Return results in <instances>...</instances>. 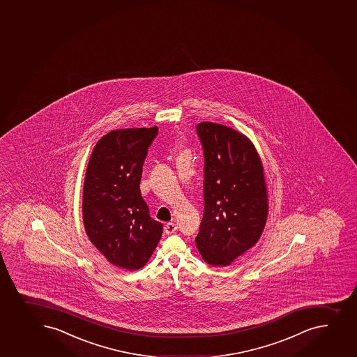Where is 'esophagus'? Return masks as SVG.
<instances>
[{
  "label": "esophagus",
  "mask_w": 357,
  "mask_h": 357,
  "mask_svg": "<svg viewBox=\"0 0 357 357\" xmlns=\"http://www.w3.org/2000/svg\"><path fill=\"white\" fill-rule=\"evenodd\" d=\"M176 229H178V227H176V223L173 222L166 223L165 227H164V231L167 235L174 233V231H176Z\"/></svg>",
  "instance_id": "1"
}]
</instances>
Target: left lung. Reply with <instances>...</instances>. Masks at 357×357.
I'll return each instance as SVG.
<instances>
[{"label": "left lung", "mask_w": 357, "mask_h": 357, "mask_svg": "<svg viewBox=\"0 0 357 357\" xmlns=\"http://www.w3.org/2000/svg\"><path fill=\"white\" fill-rule=\"evenodd\" d=\"M205 159V213L197 247L206 263L226 266L264 229L268 195L261 159L244 135L222 124L197 126Z\"/></svg>", "instance_id": "8db88e82"}]
</instances>
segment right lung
<instances>
[{
    "label": "right lung",
    "mask_w": 357,
    "mask_h": 357,
    "mask_svg": "<svg viewBox=\"0 0 357 357\" xmlns=\"http://www.w3.org/2000/svg\"><path fill=\"white\" fill-rule=\"evenodd\" d=\"M157 135V127L110 131L89 158L82 195L86 233L119 268H142L162 237V225L150 216L139 190L143 162Z\"/></svg>",
    "instance_id": "right-lung-1"
}]
</instances>
